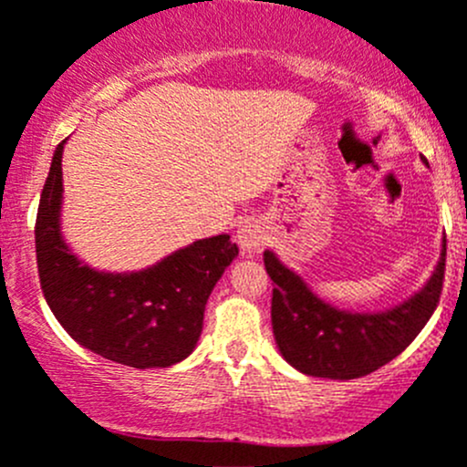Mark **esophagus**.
Instances as JSON below:
<instances>
[{"label":"esophagus","mask_w":467,"mask_h":467,"mask_svg":"<svg viewBox=\"0 0 467 467\" xmlns=\"http://www.w3.org/2000/svg\"><path fill=\"white\" fill-rule=\"evenodd\" d=\"M237 242L244 253H253L265 244V230L259 222H248L237 230Z\"/></svg>","instance_id":"obj_1"}]
</instances>
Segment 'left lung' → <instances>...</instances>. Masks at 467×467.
<instances>
[{
    "instance_id": "obj_1",
    "label": "left lung",
    "mask_w": 467,
    "mask_h": 467,
    "mask_svg": "<svg viewBox=\"0 0 467 467\" xmlns=\"http://www.w3.org/2000/svg\"><path fill=\"white\" fill-rule=\"evenodd\" d=\"M273 290V332L281 357L310 377L358 379L390 363L423 330L439 304L445 237L437 268L421 290L383 312H350L326 304L299 275L265 250Z\"/></svg>"
}]
</instances>
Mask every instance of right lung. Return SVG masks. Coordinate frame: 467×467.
<instances>
[{
    "mask_svg": "<svg viewBox=\"0 0 467 467\" xmlns=\"http://www.w3.org/2000/svg\"><path fill=\"white\" fill-rule=\"evenodd\" d=\"M61 141L53 155L35 223L46 304L79 346L140 368H168L197 346L214 284L239 254L230 234L199 239L137 273L90 268L61 237Z\"/></svg>",
    "mask_w": 467,
    "mask_h": 467,
    "instance_id": "add662e5",
    "label": "right lung"
}]
</instances>
